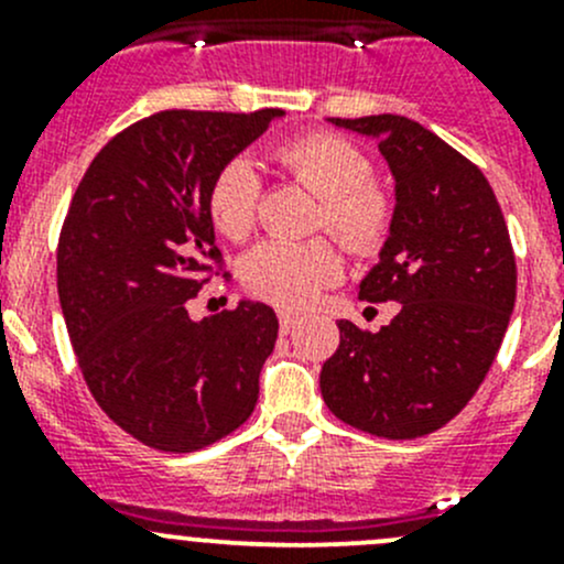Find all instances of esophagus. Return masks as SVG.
<instances>
[{
	"label": "esophagus",
	"mask_w": 564,
	"mask_h": 564,
	"mask_svg": "<svg viewBox=\"0 0 564 564\" xmlns=\"http://www.w3.org/2000/svg\"><path fill=\"white\" fill-rule=\"evenodd\" d=\"M278 322H281V333H292L300 324V316L292 311H278Z\"/></svg>",
	"instance_id": "obj_1"
}]
</instances>
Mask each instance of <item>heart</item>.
Wrapping results in <instances>:
<instances>
[{"mask_svg": "<svg viewBox=\"0 0 564 564\" xmlns=\"http://www.w3.org/2000/svg\"><path fill=\"white\" fill-rule=\"evenodd\" d=\"M281 169L318 196V226L349 253L371 259L388 246L395 202L377 180L360 147L327 130L292 139L275 152ZM261 180L253 163L235 158L215 174L207 207L213 226L226 240L242 242L259 220ZM344 272L338 248L324 237L305 242L270 240L242 261L248 292L281 308H305Z\"/></svg>", "mask_w": 564, "mask_h": 564, "instance_id": "obj_1", "label": "heart"}]
</instances>
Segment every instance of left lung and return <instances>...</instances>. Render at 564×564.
<instances>
[{"mask_svg": "<svg viewBox=\"0 0 564 564\" xmlns=\"http://www.w3.org/2000/svg\"><path fill=\"white\" fill-rule=\"evenodd\" d=\"M379 139L395 176V220L360 297L398 303L379 333L340 318L318 388L338 420L382 440L451 423L486 379L516 305L508 224L480 169L395 113L329 119Z\"/></svg>", "mask_w": 564, "mask_h": 564, "instance_id": "left-lung-1", "label": "left lung"}]
</instances>
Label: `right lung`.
Returning <instances> with one entry per match:
<instances>
[{
  "mask_svg": "<svg viewBox=\"0 0 564 564\" xmlns=\"http://www.w3.org/2000/svg\"><path fill=\"white\" fill-rule=\"evenodd\" d=\"M281 108L152 113L113 135L73 193L56 289L89 392L141 445L193 453L250 417L278 338L242 300L202 322L187 300L224 272L207 196Z\"/></svg>",
  "mask_w": 564,
  "mask_h": 564,
  "instance_id": "1",
  "label": "right lung"
}]
</instances>
